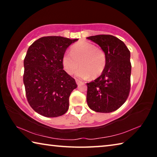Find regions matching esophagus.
Returning <instances> with one entry per match:
<instances>
[{
    "label": "esophagus",
    "mask_w": 157,
    "mask_h": 157,
    "mask_svg": "<svg viewBox=\"0 0 157 157\" xmlns=\"http://www.w3.org/2000/svg\"><path fill=\"white\" fill-rule=\"evenodd\" d=\"M75 82H76V84H78V86H79V84H80V83H81V82H80V81H79V80H78V79H76V80H75Z\"/></svg>",
    "instance_id": "34e87169"
}]
</instances>
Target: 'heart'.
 <instances>
[{
    "instance_id": "obj_1",
    "label": "heart",
    "mask_w": 157,
    "mask_h": 157,
    "mask_svg": "<svg viewBox=\"0 0 157 157\" xmlns=\"http://www.w3.org/2000/svg\"><path fill=\"white\" fill-rule=\"evenodd\" d=\"M63 69L69 75L81 68L76 73L79 79H88L91 76L96 78L104 71L107 64L105 52L94 44L82 41L71 48V52H66L62 57Z\"/></svg>"
}]
</instances>
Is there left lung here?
<instances>
[{"label": "left lung", "instance_id": "1", "mask_svg": "<svg viewBox=\"0 0 157 157\" xmlns=\"http://www.w3.org/2000/svg\"><path fill=\"white\" fill-rule=\"evenodd\" d=\"M87 39L97 44L107 57L101 75L86 83L87 104L96 112H112L124 104L129 94L130 52L123 41L112 35L100 34Z\"/></svg>", "mask_w": 157, "mask_h": 157}]
</instances>
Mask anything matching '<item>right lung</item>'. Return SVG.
<instances>
[{"label": "right lung", "instance_id": "1", "mask_svg": "<svg viewBox=\"0 0 157 157\" xmlns=\"http://www.w3.org/2000/svg\"><path fill=\"white\" fill-rule=\"evenodd\" d=\"M78 39L44 36L28 48L24 59L26 97L36 113L48 118L62 116L68 109L75 80L63 70L62 57Z\"/></svg>", "mask_w": 157, "mask_h": 157}]
</instances>
